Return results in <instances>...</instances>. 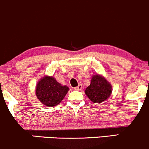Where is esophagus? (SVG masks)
<instances>
[{
  "mask_svg": "<svg viewBox=\"0 0 149 149\" xmlns=\"http://www.w3.org/2000/svg\"><path fill=\"white\" fill-rule=\"evenodd\" d=\"M82 88H83V86H82V85H78V86L76 87V88H74V89L76 90H81Z\"/></svg>",
  "mask_w": 149,
  "mask_h": 149,
  "instance_id": "obj_1",
  "label": "esophagus"
}]
</instances>
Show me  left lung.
I'll return each instance as SVG.
<instances>
[{"mask_svg": "<svg viewBox=\"0 0 149 149\" xmlns=\"http://www.w3.org/2000/svg\"><path fill=\"white\" fill-rule=\"evenodd\" d=\"M111 92L110 83L97 74L92 77L91 83L86 88L85 93L94 103H102L109 98Z\"/></svg>", "mask_w": 149, "mask_h": 149, "instance_id": "8db88e82", "label": "left lung"}]
</instances>
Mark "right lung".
Instances as JSON below:
<instances>
[{
  "label": "right lung",
  "mask_w": 149,
  "mask_h": 149,
  "mask_svg": "<svg viewBox=\"0 0 149 149\" xmlns=\"http://www.w3.org/2000/svg\"><path fill=\"white\" fill-rule=\"evenodd\" d=\"M69 88L62 86L53 77L45 76L39 80L36 93L38 100L44 105L54 107L64 99Z\"/></svg>",
  "instance_id": "1"
}]
</instances>
